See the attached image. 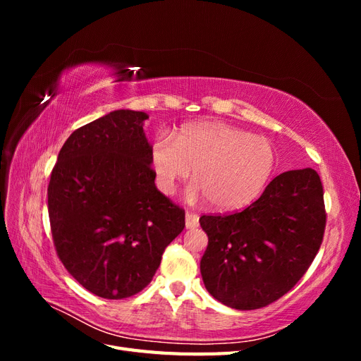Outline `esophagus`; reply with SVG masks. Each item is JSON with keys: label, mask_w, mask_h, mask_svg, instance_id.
<instances>
[{"label": "esophagus", "mask_w": 361, "mask_h": 361, "mask_svg": "<svg viewBox=\"0 0 361 361\" xmlns=\"http://www.w3.org/2000/svg\"><path fill=\"white\" fill-rule=\"evenodd\" d=\"M185 226H187V228L197 227L199 226V215L192 214V212L185 214Z\"/></svg>", "instance_id": "1"}]
</instances>
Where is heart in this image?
I'll list each match as a JSON object with an SVG mask.
<instances>
[{
  "mask_svg": "<svg viewBox=\"0 0 361 361\" xmlns=\"http://www.w3.org/2000/svg\"><path fill=\"white\" fill-rule=\"evenodd\" d=\"M150 161L162 192L171 194L194 169L188 197H207L216 209H238L253 202L276 167L271 141L224 123H194L174 140L162 133L150 149Z\"/></svg>",
  "mask_w": 361,
  "mask_h": 361,
  "instance_id": "obj_1",
  "label": "heart"
}]
</instances>
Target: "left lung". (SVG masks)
Listing matches in <instances>:
<instances>
[{
    "label": "left lung",
    "mask_w": 361,
    "mask_h": 361,
    "mask_svg": "<svg viewBox=\"0 0 361 361\" xmlns=\"http://www.w3.org/2000/svg\"><path fill=\"white\" fill-rule=\"evenodd\" d=\"M325 220L322 183L312 169L279 174L241 212L202 215L207 235L200 260L204 288L236 310L277 301L312 265Z\"/></svg>",
    "instance_id": "8db88e82"
}]
</instances>
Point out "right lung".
Here are the masks:
<instances>
[{
  "label": "right lung",
  "instance_id": "add662e5",
  "mask_svg": "<svg viewBox=\"0 0 361 361\" xmlns=\"http://www.w3.org/2000/svg\"><path fill=\"white\" fill-rule=\"evenodd\" d=\"M147 118L117 110L73 130L48 185L60 260L81 286L106 300L143 290L185 227V211L155 185Z\"/></svg>",
  "mask_w": 361,
  "mask_h": 361
}]
</instances>
